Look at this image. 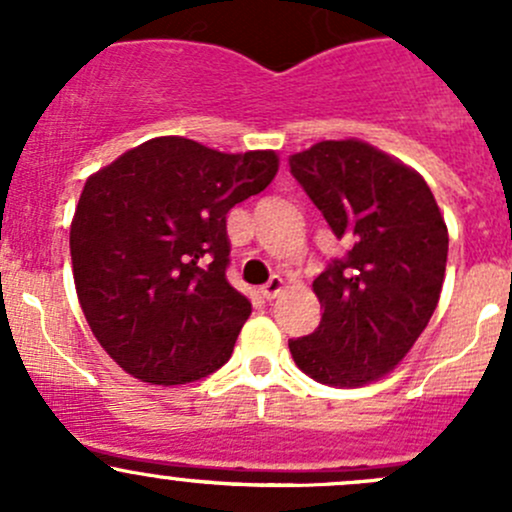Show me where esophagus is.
I'll list each match as a JSON object with an SVG mask.
<instances>
[{
	"mask_svg": "<svg viewBox=\"0 0 512 512\" xmlns=\"http://www.w3.org/2000/svg\"><path fill=\"white\" fill-rule=\"evenodd\" d=\"M282 287H285V280H282L280 275H272L270 280H267V285L260 287V292L265 299H275L277 294L282 292Z\"/></svg>",
	"mask_w": 512,
	"mask_h": 512,
	"instance_id": "esophagus-1",
	"label": "esophagus"
}]
</instances>
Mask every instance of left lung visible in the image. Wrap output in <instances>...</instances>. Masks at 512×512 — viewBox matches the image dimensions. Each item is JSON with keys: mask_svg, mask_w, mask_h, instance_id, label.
Returning a JSON list of instances; mask_svg holds the SVG:
<instances>
[{"mask_svg": "<svg viewBox=\"0 0 512 512\" xmlns=\"http://www.w3.org/2000/svg\"><path fill=\"white\" fill-rule=\"evenodd\" d=\"M289 170L344 245L312 282L319 327L289 339V352L322 384L364 386L426 329L446 275V223L426 180L369 143L322 141Z\"/></svg>", "mask_w": 512, "mask_h": 512, "instance_id": "1", "label": "left lung"}]
</instances>
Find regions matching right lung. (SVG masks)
Here are the masks:
<instances>
[{"label":"right lung","instance_id":"right-lung-1","mask_svg":"<svg viewBox=\"0 0 512 512\" xmlns=\"http://www.w3.org/2000/svg\"><path fill=\"white\" fill-rule=\"evenodd\" d=\"M272 151L220 153L165 136L84 185L71 223L81 309L136 379L188 384L230 359L252 304L227 282V213L277 173Z\"/></svg>","mask_w":512,"mask_h":512}]
</instances>
